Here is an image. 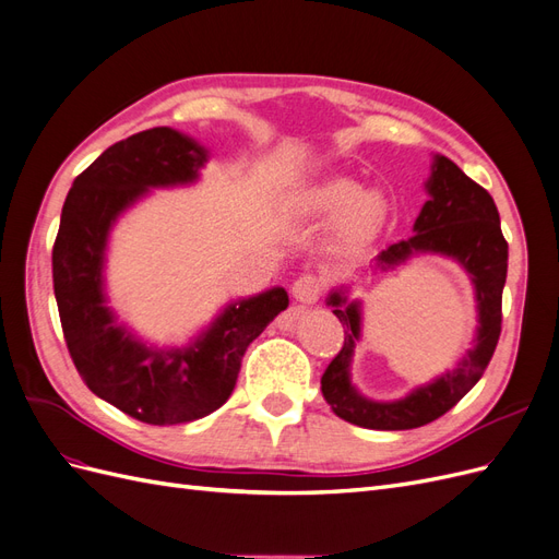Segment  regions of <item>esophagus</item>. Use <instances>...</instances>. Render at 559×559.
<instances>
[{
  "label": "esophagus",
  "instance_id": "esophagus-1",
  "mask_svg": "<svg viewBox=\"0 0 559 559\" xmlns=\"http://www.w3.org/2000/svg\"><path fill=\"white\" fill-rule=\"evenodd\" d=\"M321 289H324V282H321V277L317 275H300L296 282H294V298L306 302V306H310V302H317Z\"/></svg>",
  "mask_w": 559,
  "mask_h": 559
}]
</instances>
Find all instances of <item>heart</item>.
Here are the masks:
<instances>
[{
  "mask_svg": "<svg viewBox=\"0 0 559 559\" xmlns=\"http://www.w3.org/2000/svg\"><path fill=\"white\" fill-rule=\"evenodd\" d=\"M312 207L324 214H345V233L352 240H366L386 216V200L380 191H361L352 179H333L321 186L312 198Z\"/></svg>",
  "mask_w": 559,
  "mask_h": 559,
  "instance_id": "heart-1",
  "label": "heart"
}]
</instances>
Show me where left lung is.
Listing matches in <instances>:
<instances>
[{"label":"left lung","instance_id":"1","mask_svg":"<svg viewBox=\"0 0 559 559\" xmlns=\"http://www.w3.org/2000/svg\"><path fill=\"white\" fill-rule=\"evenodd\" d=\"M427 189L431 198L417 216L415 233L380 251L378 265H396L421 251L445 253L460 261L476 284L480 314L476 347L468 349L450 373L413 389L405 399H366L349 382V364L361 324L359 302H347L343 294H331L329 306L345 329V343L321 376V394L337 417L357 427L401 431L429 425L471 392L473 384L483 378L499 343L509 242L501 233L495 200L445 156H436Z\"/></svg>","mask_w":559,"mask_h":559}]
</instances>
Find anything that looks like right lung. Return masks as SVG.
<instances>
[{
    "mask_svg": "<svg viewBox=\"0 0 559 559\" xmlns=\"http://www.w3.org/2000/svg\"><path fill=\"white\" fill-rule=\"evenodd\" d=\"M205 148L173 128L116 142L83 170L62 205L53 245V292L67 349L93 394L144 425H183L233 394L247 347L289 296L275 286L233 302L189 347L156 349L116 324L103 296V259L114 218L151 186L198 177Z\"/></svg>",
    "mask_w": 559,
    "mask_h": 559,
    "instance_id": "add662e5",
    "label": "right lung"
}]
</instances>
